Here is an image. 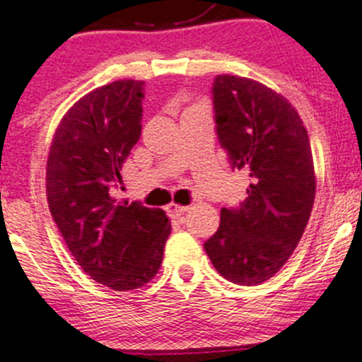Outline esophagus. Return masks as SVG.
I'll return each mask as SVG.
<instances>
[{"label":"esophagus","instance_id":"obj_1","mask_svg":"<svg viewBox=\"0 0 362 362\" xmlns=\"http://www.w3.org/2000/svg\"><path fill=\"white\" fill-rule=\"evenodd\" d=\"M187 211H189V207L180 206V204H173V202H172V204L167 206V213H168L170 218H173V219L182 218V216H184Z\"/></svg>","mask_w":362,"mask_h":362}]
</instances>
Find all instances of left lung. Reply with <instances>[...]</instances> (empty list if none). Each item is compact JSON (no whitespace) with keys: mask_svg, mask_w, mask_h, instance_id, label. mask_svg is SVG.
<instances>
[{"mask_svg":"<svg viewBox=\"0 0 362 362\" xmlns=\"http://www.w3.org/2000/svg\"><path fill=\"white\" fill-rule=\"evenodd\" d=\"M213 103L219 143L250 185L240 207H223L204 250L224 279L255 286L279 272L308 224L317 189L308 132L281 93L250 78L218 74Z\"/></svg>","mask_w":362,"mask_h":362,"instance_id":"left-lung-1","label":"left lung"}]
</instances>
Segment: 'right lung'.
<instances>
[{"instance_id": "right-lung-1", "label": "right lung", "mask_w": 362, "mask_h": 362, "mask_svg": "<svg viewBox=\"0 0 362 362\" xmlns=\"http://www.w3.org/2000/svg\"><path fill=\"white\" fill-rule=\"evenodd\" d=\"M144 81L119 80L61 119L47 158V202L69 252L93 281L131 291L156 276L172 231L167 214L117 202L112 189L141 136Z\"/></svg>"}]
</instances>
